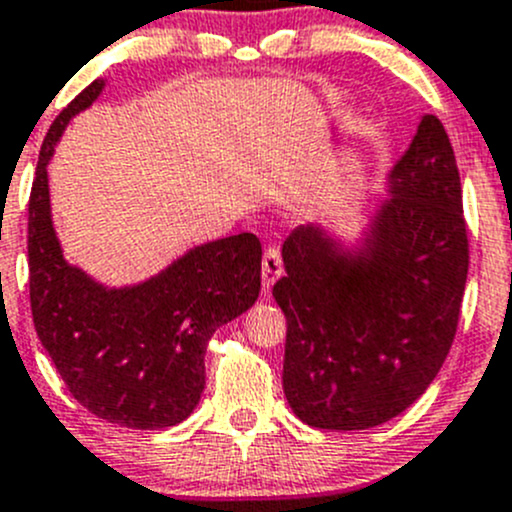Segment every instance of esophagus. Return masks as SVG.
<instances>
[{"instance_id":"1","label":"esophagus","mask_w":512,"mask_h":512,"mask_svg":"<svg viewBox=\"0 0 512 512\" xmlns=\"http://www.w3.org/2000/svg\"><path fill=\"white\" fill-rule=\"evenodd\" d=\"M279 277H282V255H279L277 247H267L265 257H262V287H265V292H270Z\"/></svg>"}]
</instances>
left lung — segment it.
Instances as JSON below:
<instances>
[{
    "label": "left lung",
    "mask_w": 512,
    "mask_h": 512,
    "mask_svg": "<svg viewBox=\"0 0 512 512\" xmlns=\"http://www.w3.org/2000/svg\"><path fill=\"white\" fill-rule=\"evenodd\" d=\"M390 201L358 255L299 225L272 287L287 316L282 385L316 429H370L427 390L449 355L469 274L461 179L439 117L424 115L390 171Z\"/></svg>",
    "instance_id": "8db88e82"
}]
</instances>
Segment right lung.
<instances>
[{
  "instance_id": "add662e5",
  "label": "right lung",
  "mask_w": 512,
  "mask_h": 512,
  "mask_svg": "<svg viewBox=\"0 0 512 512\" xmlns=\"http://www.w3.org/2000/svg\"><path fill=\"white\" fill-rule=\"evenodd\" d=\"M102 80L63 107L41 144L29 196V294L43 348L68 392L95 417L164 429L196 410L215 328L260 294L262 245L240 233L193 247L149 282L107 289L63 260L51 223L46 164L68 120L93 105Z\"/></svg>"
}]
</instances>
